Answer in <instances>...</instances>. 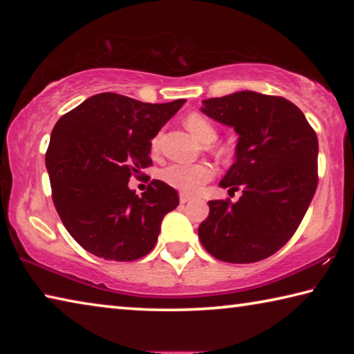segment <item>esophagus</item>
<instances>
[{
    "label": "esophagus",
    "instance_id": "obj_1",
    "mask_svg": "<svg viewBox=\"0 0 354 354\" xmlns=\"http://www.w3.org/2000/svg\"><path fill=\"white\" fill-rule=\"evenodd\" d=\"M192 200V196L187 195V194H181L179 195V201H181V205H184V203H189Z\"/></svg>",
    "mask_w": 354,
    "mask_h": 354
}]
</instances>
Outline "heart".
I'll return each mask as SVG.
<instances>
[{
  "mask_svg": "<svg viewBox=\"0 0 354 354\" xmlns=\"http://www.w3.org/2000/svg\"><path fill=\"white\" fill-rule=\"evenodd\" d=\"M185 127L203 143H212L217 139V128L207 117L192 112L185 117ZM153 149L159 147V137L151 142ZM164 181L183 194H196L203 185L214 178V169L209 164H171L162 171Z\"/></svg>",
  "mask_w": 354,
  "mask_h": 354,
  "instance_id": "b5f03b06",
  "label": "heart"
}]
</instances>
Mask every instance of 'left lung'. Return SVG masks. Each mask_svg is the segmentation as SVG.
<instances>
[{
    "instance_id": "8db88e82",
    "label": "left lung",
    "mask_w": 354,
    "mask_h": 354,
    "mask_svg": "<svg viewBox=\"0 0 354 354\" xmlns=\"http://www.w3.org/2000/svg\"><path fill=\"white\" fill-rule=\"evenodd\" d=\"M201 111L239 134L236 162L220 187L239 201H209L198 236L209 254L251 263L277 253L297 231L315 194L319 140L304 113L283 97L251 91L203 101Z\"/></svg>"
}]
</instances>
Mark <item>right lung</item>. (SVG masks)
Listing matches in <instances>:
<instances>
[{
    "label": "right lung",
    "mask_w": 354,
    "mask_h": 354,
    "mask_svg": "<svg viewBox=\"0 0 354 354\" xmlns=\"http://www.w3.org/2000/svg\"><path fill=\"white\" fill-rule=\"evenodd\" d=\"M142 103L106 92L57 120L45 164L53 203L81 247L106 261L128 262L154 248L178 192L153 179L142 196L129 178L153 164L151 139L184 104Z\"/></svg>",
    "instance_id": "add662e5"
}]
</instances>
